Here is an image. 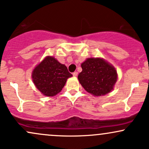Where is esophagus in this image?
<instances>
[{
	"label": "esophagus",
	"mask_w": 149,
	"mask_h": 149,
	"mask_svg": "<svg viewBox=\"0 0 149 149\" xmlns=\"http://www.w3.org/2000/svg\"><path fill=\"white\" fill-rule=\"evenodd\" d=\"M73 76L76 77L77 76H78V72H77V71H75V72H73Z\"/></svg>",
	"instance_id": "1"
}]
</instances>
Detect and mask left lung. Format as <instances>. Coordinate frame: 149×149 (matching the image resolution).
Returning a JSON list of instances; mask_svg holds the SVG:
<instances>
[{
  "instance_id": "8db88e82",
  "label": "left lung",
  "mask_w": 149,
  "mask_h": 149,
  "mask_svg": "<svg viewBox=\"0 0 149 149\" xmlns=\"http://www.w3.org/2000/svg\"><path fill=\"white\" fill-rule=\"evenodd\" d=\"M83 71L78 78L83 88L95 96L110 92L117 81V71L113 66L102 58H88L81 64Z\"/></svg>"
}]
</instances>
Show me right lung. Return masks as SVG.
Masks as SVG:
<instances>
[{"instance_id": "right-lung-1", "label": "right lung", "mask_w": 149, "mask_h": 149, "mask_svg": "<svg viewBox=\"0 0 149 149\" xmlns=\"http://www.w3.org/2000/svg\"><path fill=\"white\" fill-rule=\"evenodd\" d=\"M31 76L34 85L42 95L53 97L61 92L72 74L64 64L54 57L47 56L36 66Z\"/></svg>"}]
</instances>
